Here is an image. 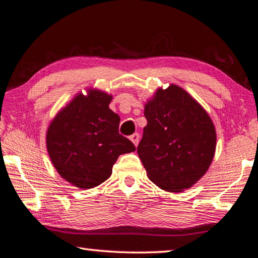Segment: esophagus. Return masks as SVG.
I'll use <instances>...</instances> for the list:
<instances>
[{
    "label": "esophagus",
    "mask_w": 258,
    "mask_h": 258,
    "mask_svg": "<svg viewBox=\"0 0 258 258\" xmlns=\"http://www.w3.org/2000/svg\"><path fill=\"white\" fill-rule=\"evenodd\" d=\"M130 141H132V142L134 143L135 146H137L138 143H139V134H138V133L133 134L132 136H130Z\"/></svg>",
    "instance_id": "34e87169"
}]
</instances>
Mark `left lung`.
Segmentation results:
<instances>
[{
    "label": "left lung",
    "instance_id": "left-lung-1",
    "mask_svg": "<svg viewBox=\"0 0 258 258\" xmlns=\"http://www.w3.org/2000/svg\"><path fill=\"white\" fill-rule=\"evenodd\" d=\"M147 125L137 153L147 176L160 188L181 192L208 170L216 149L213 121L180 87L159 89L145 105Z\"/></svg>",
    "mask_w": 258,
    "mask_h": 258
}]
</instances>
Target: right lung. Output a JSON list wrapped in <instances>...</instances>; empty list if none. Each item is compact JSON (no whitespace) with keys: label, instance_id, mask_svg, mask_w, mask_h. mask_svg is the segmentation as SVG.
Segmentation results:
<instances>
[{"label":"right lung","instance_id":"add662e5","mask_svg":"<svg viewBox=\"0 0 258 258\" xmlns=\"http://www.w3.org/2000/svg\"><path fill=\"white\" fill-rule=\"evenodd\" d=\"M112 96L79 94L59 112L46 132V149L62 178L80 188L106 180L119 155L136 147L119 134L120 116L109 109Z\"/></svg>","mask_w":258,"mask_h":258}]
</instances>
